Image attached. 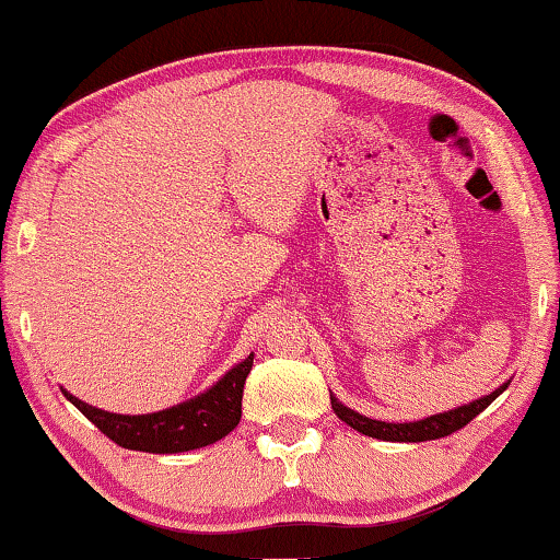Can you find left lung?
Instances as JSON below:
<instances>
[{
	"label": "left lung",
	"mask_w": 560,
	"mask_h": 560,
	"mask_svg": "<svg viewBox=\"0 0 560 560\" xmlns=\"http://www.w3.org/2000/svg\"><path fill=\"white\" fill-rule=\"evenodd\" d=\"M506 385L509 382L497 387L491 395H483V398L468 402V406H459L455 410H444V413L427 416V419L408 421V423H387V421H377V419H366V416L357 413V410L346 408L343 402H338V398H332V395H330V406H332V410H336L338 419H341L343 423H349L351 429H357L359 434H364V436L382 439V442H429V439L450 436L452 431H459L463 427H468V423L476 419L478 413H483V410L506 390Z\"/></svg>",
	"instance_id": "8db88e82"
}]
</instances>
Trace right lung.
I'll list each match as a JSON object with an SVG mask.
<instances>
[{
	"label": "right lung",
	"mask_w": 560,
	"mask_h": 560,
	"mask_svg": "<svg viewBox=\"0 0 560 560\" xmlns=\"http://www.w3.org/2000/svg\"><path fill=\"white\" fill-rule=\"evenodd\" d=\"M250 366L253 353L232 366L207 393L196 395V398L180 402V406L144 416L108 413V410L88 406L84 400L74 398L72 393H61L118 447L152 452V455H175V452L214 444L237 427L240 416H243V387L247 374H250Z\"/></svg>",
	"instance_id": "1"
}]
</instances>
